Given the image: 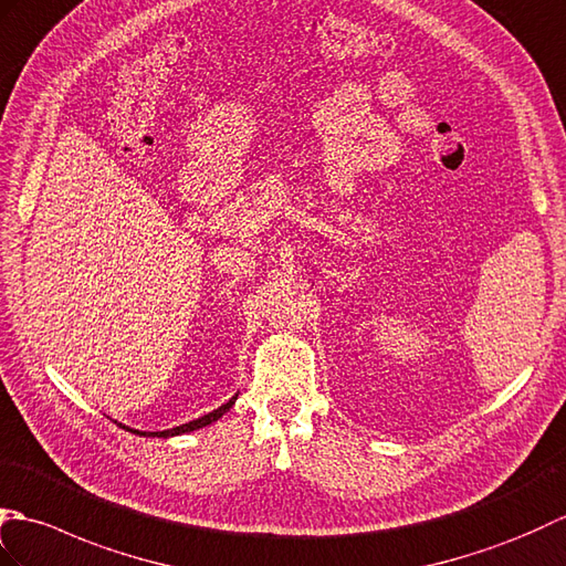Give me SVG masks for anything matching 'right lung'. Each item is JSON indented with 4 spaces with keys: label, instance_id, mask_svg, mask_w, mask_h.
<instances>
[{
    "label": "right lung",
    "instance_id": "1",
    "mask_svg": "<svg viewBox=\"0 0 566 566\" xmlns=\"http://www.w3.org/2000/svg\"><path fill=\"white\" fill-rule=\"evenodd\" d=\"M234 399L237 397H232L228 405H222V407H218L216 411H210V413H206V417H200V419H193V421H188V423H181V426H177V429H169V431H155V433H140V431H133V429H128V431H133V433H140V436H159V438H167V436H179V433H186V431H196V429H203V426H208V423H212V421H218L224 411H228L232 405H234Z\"/></svg>",
    "mask_w": 566,
    "mask_h": 566
}]
</instances>
